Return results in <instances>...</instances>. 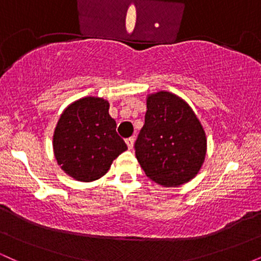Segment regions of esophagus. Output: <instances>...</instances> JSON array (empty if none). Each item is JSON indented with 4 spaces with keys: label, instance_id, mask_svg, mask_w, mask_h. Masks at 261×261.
Returning <instances> with one entry per match:
<instances>
[{
    "label": "esophagus",
    "instance_id": "esophagus-1",
    "mask_svg": "<svg viewBox=\"0 0 261 261\" xmlns=\"http://www.w3.org/2000/svg\"><path fill=\"white\" fill-rule=\"evenodd\" d=\"M125 142H126L128 149H131L134 147V139H133V137H130V139H126V140H125Z\"/></svg>",
    "mask_w": 261,
    "mask_h": 261
}]
</instances>
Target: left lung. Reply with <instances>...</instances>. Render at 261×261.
I'll return each instance as SVG.
<instances>
[{
    "label": "left lung",
    "instance_id": "1",
    "mask_svg": "<svg viewBox=\"0 0 261 261\" xmlns=\"http://www.w3.org/2000/svg\"><path fill=\"white\" fill-rule=\"evenodd\" d=\"M146 106L145 125L135 143L141 168L164 188L190 181L201 169L207 151L199 118L187 101L168 91L148 94Z\"/></svg>",
    "mask_w": 261,
    "mask_h": 261
}]
</instances>
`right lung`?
<instances>
[{"instance_id": "obj_1", "label": "right lung", "mask_w": 261, "mask_h": 261, "mask_svg": "<svg viewBox=\"0 0 261 261\" xmlns=\"http://www.w3.org/2000/svg\"><path fill=\"white\" fill-rule=\"evenodd\" d=\"M55 160L68 176L77 181H94L126 151L116 134V122L109 115V101L83 97L68 104L60 115L53 136Z\"/></svg>"}]
</instances>
